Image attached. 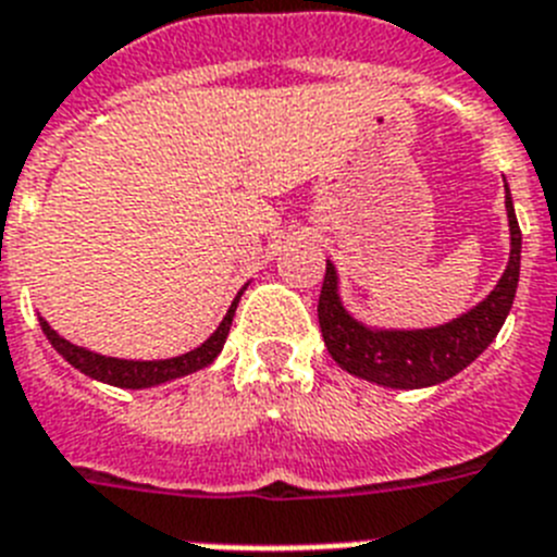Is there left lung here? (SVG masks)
<instances>
[{"mask_svg":"<svg viewBox=\"0 0 557 557\" xmlns=\"http://www.w3.org/2000/svg\"><path fill=\"white\" fill-rule=\"evenodd\" d=\"M507 224H510V258L507 269L482 302L459 313L446 325L434 327H375L352 317L338 294L336 265L327 260L325 283L319 294V327L327 352L342 370L370 384L389 389H423L443 384L466 370L487 350L505 325L516 299L521 269V230L512 210L510 187L505 182Z\"/></svg>","mask_w":557,"mask_h":557,"instance_id":"left-lung-1","label":"left lung"}]
</instances>
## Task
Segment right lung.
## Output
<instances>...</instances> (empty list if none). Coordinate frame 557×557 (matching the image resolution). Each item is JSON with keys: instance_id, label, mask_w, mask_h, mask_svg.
Here are the masks:
<instances>
[{"instance_id": "right-lung-1", "label": "right lung", "mask_w": 557, "mask_h": 557, "mask_svg": "<svg viewBox=\"0 0 557 557\" xmlns=\"http://www.w3.org/2000/svg\"><path fill=\"white\" fill-rule=\"evenodd\" d=\"M246 285L238 292V297L232 299L230 311H226V317L221 319V325L215 327V333H212L207 342H201L198 347H193L190 352H182V356H173V359L134 361V359H114V356H100V352L77 347L72 345V342H66L64 336H58V331H52L47 319L38 317V325H41L45 336L50 338V345L64 356V361H70L75 370H81L84 375H89V379L100 381V384L120 386V389H148V386L168 384V381H176L182 379V375L205 370V367H210L212 361L219 359V352L224 350L226 336H230L232 317H235V308H238L240 294L246 292Z\"/></svg>"}]
</instances>
